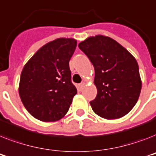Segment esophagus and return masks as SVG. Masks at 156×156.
Returning <instances> with one entry per match:
<instances>
[{"label": "esophagus", "mask_w": 156, "mask_h": 156, "mask_svg": "<svg viewBox=\"0 0 156 156\" xmlns=\"http://www.w3.org/2000/svg\"><path fill=\"white\" fill-rule=\"evenodd\" d=\"M85 85H86V83H85V82H82V83H80V84H79V86H78V87H79V89H80L81 90L83 89V87H85Z\"/></svg>", "instance_id": "obj_1"}]
</instances>
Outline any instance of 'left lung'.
I'll return each mask as SVG.
<instances>
[{
  "label": "left lung",
  "instance_id": "8db88e82",
  "mask_svg": "<svg viewBox=\"0 0 156 156\" xmlns=\"http://www.w3.org/2000/svg\"><path fill=\"white\" fill-rule=\"evenodd\" d=\"M94 67V112L106 119L128 114L136 104L142 88L137 61L119 42L103 35L89 37L78 44Z\"/></svg>",
  "mask_w": 156,
  "mask_h": 156
}]
</instances>
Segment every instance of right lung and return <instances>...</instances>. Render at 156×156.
Wrapping results in <instances>:
<instances>
[{
    "label": "right lung",
    "mask_w": 156,
    "mask_h": 156,
    "mask_svg": "<svg viewBox=\"0 0 156 156\" xmlns=\"http://www.w3.org/2000/svg\"><path fill=\"white\" fill-rule=\"evenodd\" d=\"M76 46L75 39L57 38L40 48L24 66L19 95L37 119L56 122L69 111L77 94L69 66Z\"/></svg>",
    "instance_id": "obj_1"
}]
</instances>
